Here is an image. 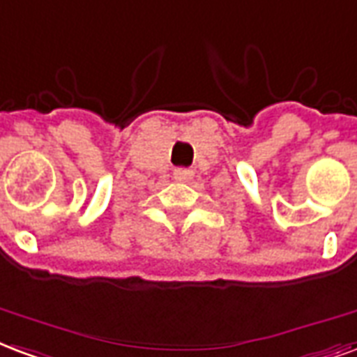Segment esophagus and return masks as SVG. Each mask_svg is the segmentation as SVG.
<instances>
[{
    "instance_id": "esophagus-1",
    "label": "esophagus",
    "mask_w": 357,
    "mask_h": 357,
    "mask_svg": "<svg viewBox=\"0 0 357 357\" xmlns=\"http://www.w3.org/2000/svg\"><path fill=\"white\" fill-rule=\"evenodd\" d=\"M173 176H175V181L178 182H188L194 178V171H192V169L176 167L175 171H173Z\"/></svg>"
}]
</instances>
